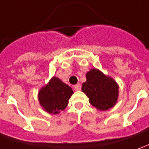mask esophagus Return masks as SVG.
<instances>
[{
    "mask_svg": "<svg viewBox=\"0 0 149 149\" xmlns=\"http://www.w3.org/2000/svg\"><path fill=\"white\" fill-rule=\"evenodd\" d=\"M74 89L75 90V91H79L81 89V85L80 84H76L74 86Z\"/></svg>",
    "mask_w": 149,
    "mask_h": 149,
    "instance_id": "1",
    "label": "esophagus"
}]
</instances>
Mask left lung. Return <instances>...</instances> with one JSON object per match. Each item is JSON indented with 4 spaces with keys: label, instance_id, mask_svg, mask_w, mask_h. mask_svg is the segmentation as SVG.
<instances>
[{
    "label": "left lung",
    "instance_id": "8db88e82",
    "mask_svg": "<svg viewBox=\"0 0 149 149\" xmlns=\"http://www.w3.org/2000/svg\"><path fill=\"white\" fill-rule=\"evenodd\" d=\"M86 79L82 86V92L89 98L92 106L104 111L115 105L119 95V87L112 77L94 68L86 74Z\"/></svg>",
    "mask_w": 149,
    "mask_h": 149
}]
</instances>
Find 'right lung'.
I'll list each match as a JSON object with an SVG mask.
<instances>
[{
	"label": "right lung",
	"mask_w": 149,
	"mask_h": 149,
	"mask_svg": "<svg viewBox=\"0 0 149 149\" xmlns=\"http://www.w3.org/2000/svg\"><path fill=\"white\" fill-rule=\"evenodd\" d=\"M73 90L57 77L53 76L38 93V100L45 111L57 114L67 106Z\"/></svg>",
	"instance_id": "1"
}]
</instances>
